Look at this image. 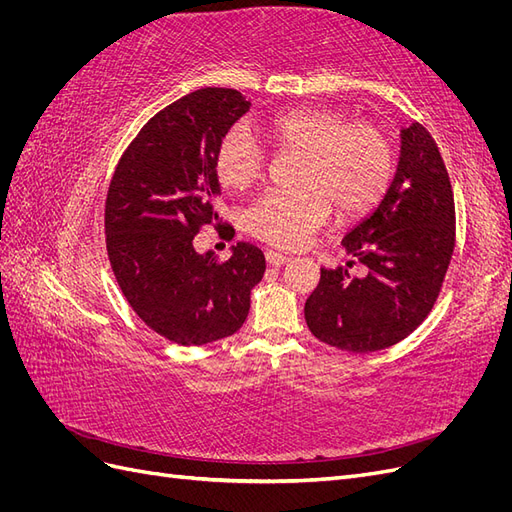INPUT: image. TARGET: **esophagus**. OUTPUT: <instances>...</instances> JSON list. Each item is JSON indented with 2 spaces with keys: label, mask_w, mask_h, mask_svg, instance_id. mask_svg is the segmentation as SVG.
Returning <instances> with one entry per match:
<instances>
[{
  "label": "esophagus",
  "mask_w": 512,
  "mask_h": 512,
  "mask_svg": "<svg viewBox=\"0 0 512 512\" xmlns=\"http://www.w3.org/2000/svg\"><path fill=\"white\" fill-rule=\"evenodd\" d=\"M265 258H267V262H269L271 267H282V265H286V262L290 260L286 254H280V252H275V250H267Z\"/></svg>",
  "instance_id": "1"
}]
</instances>
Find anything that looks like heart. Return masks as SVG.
Segmentation results:
<instances>
[{
  "label": "heart",
  "instance_id": "obj_1",
  "mask_svg": "<svg viewBox=\"0 0 512 512\" xmlns=\"http://www.w3.org/2000/svg\"><path fill=\"white\" fill-rule=\"evenodd\" d=\"M267 136L303 158L301 192L271 190L245 209V226L282 247H301L329 222L333 205L342 215L374 207L389 188L395 153L391 138L371 123H350L329 108H297L265 126ZM265 151L247 123L226 130L215 149V175L228 190H245L265 173Z\"/></svg>",
  "mask_w": 512,
  "mask_h": 512
}]
</instances>
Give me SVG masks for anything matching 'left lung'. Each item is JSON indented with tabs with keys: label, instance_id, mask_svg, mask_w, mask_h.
<instances>
[{
	"label": "left lung",
	"instance_id": "8db88e82",
	"mask_svg": "<svg viewBox=\"0 0 512 512\" xmlns=\"http://www.w3.org/2000/svg\"><path fill=\"white\" fill-rule=\"evenodd\" d=\"M342 243L367 275L320 269V282L305 301L309 331L348 352H376L401 342L431 312L455 250L451 181L421 123L401 128L393 181Z\"/></svg>",
	"mask_w": 512,
	"mask_h": 512
}]
</instances>
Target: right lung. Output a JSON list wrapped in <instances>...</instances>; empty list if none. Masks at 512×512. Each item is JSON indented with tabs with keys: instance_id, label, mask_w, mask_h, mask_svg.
I'll list each match as a JSON object with an SVG mask.
<instances>
[{
	"instance_id": "1",
	"label": "right lung",
	"mask_w": 512,
	"mask_h": 512,
	"mask_svg": "<svg viewBox=\"0 0 512 512\" xmlns=\"http://www.w3.org/2000/svg\"><path fill=\"white\" fill-rule=\"evenodd\" d=\"M237 89L205 87L151 117L123 153L106 194V250L117 284L149 329L181 346L237 333L265 254L239 241L226 262L194 237L218 220L215 149L250 111Z\"/></svg>"
}]
</instances>
